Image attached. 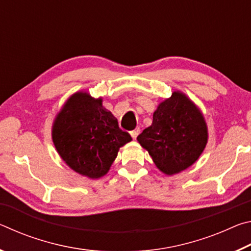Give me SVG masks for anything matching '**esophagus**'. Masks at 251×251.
<instances>
[{"instance_id": "esophagus-1", "label": "esophagus", "mask_w": 251, "mask_h": 251, "mask_svg": "<svg viewBox=\"0 0 251 251\" xmlns=\"http://www.w3.org/2000/svg\"><path fill=\"white\" fill-rule=\"evenodd\" d=\"M139 131H141V129H139V127H136L135 129H133V130H130V131H129V134H130L131 137H133L134 139H136V137H137L138 134H139Z\"/></svg>"}]
</instances>
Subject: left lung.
Here are the masks:
<instances>
[{
  "instance_id": "1",
  "label": "left lung",
  "mask_w": 251,
  "mask_h": 251,
  "mask_svg": "<svg viewBox=\"0 0 251 251\" xmlns=\"http://www.w3.org/2000/svg\"><path fill=\"white\" fill-rule=\"evenodd\" d=\"M207 138V126L199 109L182 93L174 92L159 104L152 124L138 135L137 141L161 172L173 175L198 159Z\"/></svg>"
}]
</instances>
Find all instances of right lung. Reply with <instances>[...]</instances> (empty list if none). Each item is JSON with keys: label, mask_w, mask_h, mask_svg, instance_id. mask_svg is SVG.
<instances>
[{"label": "right lung", "mask_w": 251, "mask_h": 251, "mask_svg": "<svg viewBox=\"0 0 251 251\" xmlns=\"http://www.w3.org/2000/svg\"><path fill=\"white\" fill-rule=\"evenodd\" d=\"M53 142L59 156L76 173L100 178L109 171L118 150L131 141L118 127L101 99L76 93L66 101L53 125Z\"/></svg>", "instance_id": "obj_1"}]
</instances>
